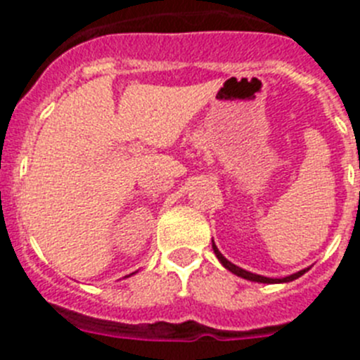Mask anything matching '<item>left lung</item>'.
I'll return each mask as SVG.
<instances>
[{"mask_svg": "<svg viewBox=\"0 0 360 360\" xmlns=\"http://www.w3.org/2000/svg\"><path fill=\"white\" fill-rule=\"evenodd\" d=\"M212 249H214V254H216V257H218L219 262H221V265L225 266V269L227 270H231L232 274H236V276H240V278H243V279H249V281H257V283H288V281H294V279H297L299 276H303L304 272H307V270H299V272H295V274H292V276H287V278H283V279H272V278H265V276H257V274H252V272H247V270H243V269H240V266H236L234 265V263H231L229 262V259H225L224 257V254L219 252L218 249H216V245L212 243Z\"/></svg>", "mask_w": 360, "mask_h": 360, "instance_id": "left-lung-1", "label": "left lung"}]
</instances>
